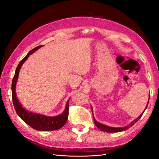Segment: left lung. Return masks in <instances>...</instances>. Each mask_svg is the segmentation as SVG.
<instances>
[{
  "label": "left lung",
  "instance_id": "obj_1",
  "mask_svg": "<svg viewBox=\"0 0 159 159\" xmlns=\"http://www.w3.org/2000/svg\"><path fill=\"white\" fill-rule=\"evenodd\" d=\"M149 99H150V95H149V98H148V103H147V106L145 109V110H144V111L139 115V116L135 119L134 120H133V121L132 122L130 123L128 125L125 126V127H109V126H107V125H103L102 123H101L99 122H98V121H96V119H95L94 116H93V121H94V123L95 124L96 127H97L99 129H100L101 131H105V132H107V133H118V132H121V131H126L127 129H128L129 128H130L131 127H132L133 125L136 122H137L139 119H140V118L142 117V115L143 114V113L145 112V111L146 110L147 106H148V102H149ZM91 111H92L93 112V108L92 107H91Z\"/></svg>",
  "mask_w": 159,
  "mask_h": 159
}]
</instances>
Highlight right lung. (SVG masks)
<instances>
[{
	"label": "right lung",
	"mask_w": 159,
	"mask_h": 159,
	"mask_svg": "<svg viewBox=\"0 0 159 159\" xmlns=\"http://www.w3.org/2000/svg\"><path fill=\"white\" fill-rule=\"evenodd\" d=\"M42 46H38L36 47L35 48L32 49L28 53V54L18 64L12 82V102L14 109H15L16 112L18 116L32 128L35 130H38V131H54V130H57L63 127L66 123L67 120H68L70 99L67 101L66 107L63 112L58 115H56V116L51 117L46 116V115L42 114L32 113L28 111L25 108H24L22 104L19 102V100L16 93L17 80L18 78L19 72H20V70L22 64L25 63L30 55L33 54L34 52H35L37 50L40 48Z\"/></svg>",
	"instance_id": "right-lung-1"
}]
</instances>
